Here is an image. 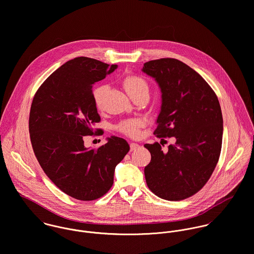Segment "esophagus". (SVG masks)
I'll return each instance as SVG.
<instances>
[{
	"mask_svg": "<svg viewBox=\"0 0 254 254\" xmlns=\"http://www.w3.org/2000/svg\"><path fill=\"white\" fill-rule=\"evenodd\" d=\"M129 147H130V151H134V150H136L137 148H139V145H138L137 143H130Z\"/></svg>",
	"mask_w": 254,
	"mask_h": 254,
	"instance_id": "esophagus-1",
	"label": "esophagus"
}]
</instances>
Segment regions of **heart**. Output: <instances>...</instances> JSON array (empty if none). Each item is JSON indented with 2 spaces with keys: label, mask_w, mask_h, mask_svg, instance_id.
<instances>
[{
  "label": "heart",
  "mask_w": 254,
  "mask_h": 254,
  "mask_svg": "<svg viewBox=\"0 0 254 254\" xmlns=\"http://www.w3.org/2000/svg\"><path fill=\"white\" fill-rule=\"evenodd\" d=\"M122 85L127 94L134 100L140 96L149 94V84L139 75L132 74L126 76L122 81ZM107 91L108 85H97L92 89V100L98 110H101L104 106ZM145 125L146 121L143 119H130L118 124L116 129L127 136L136 137L139 134L141 127H143Z\"/></svg>",
  "instance_id": "heart-1"
}]
</instances>
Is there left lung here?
<instances>
[{"label":"left lung","mask_w":254,"mask_h":254,"mask_svg":"<svg viewBox=\"0 0 254 254\" xmlns=\"http://www.w3.org/2000/svg\"><path fill=\"white\" fill-rule=\"evenodd\" d=\"M162 91V107L154 134L175 137L162 146L145 144L151 162L144 169L147 186L159 197L181 200L197 193L208 181L221 152L223 118L218 98L204 79L175 58L144 63Z\"/></svg>","instance_id":"1"}]
</instances>
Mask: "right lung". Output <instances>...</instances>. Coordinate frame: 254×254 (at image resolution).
I'll return each instance as SVG.
<instances>
[{
	"mask_svg": "<svg viewBox=\"0 0 254 254\" xmlns=\"http://www.w3.org/2000/svg\"><path fill=\"white\" fill-rule=\"evenodd\" d=\"M89 57H76L60 66L39 87L32 101L29 132L41 168L70 197L93 200L112 187L116 166L129 151L128 143L112 136L98 148L84 139L100 116L92 100V85L117 69Z\"/></svg>",
	"mask_w": 254,
	"mask_h": 254,
	"instance_id": "right-lung-1",
	"label": "right lung"
}]
</instances>
